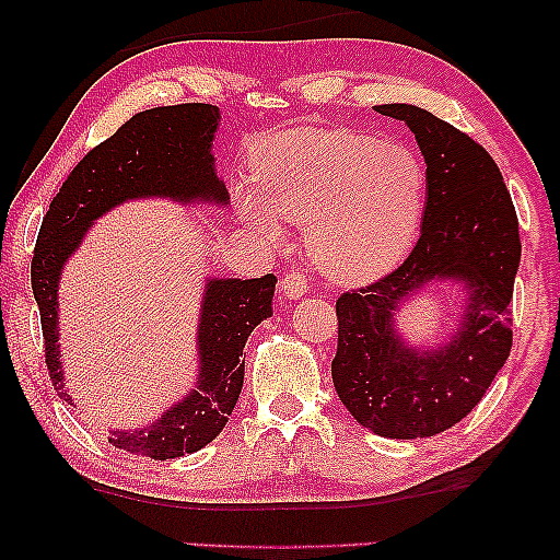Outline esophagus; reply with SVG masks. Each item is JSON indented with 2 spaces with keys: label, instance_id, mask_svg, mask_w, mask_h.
<instances>
[{
  "label": "esophagus",
  "instance_id": "1",
  "mask_svg": "<svg viewBox=\"0 0 560 560\" xmlns=\"http://www.w3.org/2000/svg\"><path fill=\"white\" fill-rule=\"evenodd\" d=\"M280 290H282V295L290 298V301H298V298H303L305 293H308V280H305V275L290 270L285 278H282Z\"/></svg>",
  "mask_w": 560,
  "mask_h": 560
}]
</instances>
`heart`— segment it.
I'll use <instances>...</instances> for the list:
<instances>
[{
	"instance_id": "obj_1",
	"label": "heart",
	"mask_w": 560,
	"mask_h": 560,
	"mask_svg": "<svg viewBox=\"0 0 560 560\" xmlns=\"http://www.w3.org/2000/svg\"><path fill=\"white\" fill-rule=\"evenodd\" d=\"M255 188L234 194L257 234L282 240V219L308 224L318 272L341 285L395 270L416 242L428 173L405 144L354 129H285L252 150Z\"/></svg>"
}]
</instances>
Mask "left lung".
Here are the masks:
<instances>
[{"instance_id": "1", "label": "left lung", "mask_w": 560, "mask_h": 560, "mask_svg": "<svg viewBox=\"0 0 560 560\" xmlns=\"http://www.w3.org/2000/svg\"><path fill=\"white\" fill-rule=\"evenodd\" d=\"M374 112L405 121L423 152V226L395 272L336 301L331 377L359 425L385 439H428L469 416L510 357L517 213L500 167L469 135L412 104ZM439 281L465 293L463 318L443 345L416 348L396 313Z\"/></svg>"}]
</instances>
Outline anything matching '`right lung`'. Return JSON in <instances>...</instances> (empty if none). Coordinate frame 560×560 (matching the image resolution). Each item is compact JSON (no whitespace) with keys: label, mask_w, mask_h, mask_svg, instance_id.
I'll return each mask as SVG.
<instances>
[{"label":"right lung","mask_w":560,"mask_h":560,"mask_svg":"<svg viewBox=\"0 0 560 560\" xmlns=\"http://www.w3.org/2000/svg\"><path fill=\"white\" fill-rule=\"evenodd\" d=\"M221 114L211 104L158 106L135 114L109 140L73 167L50 201L33 255V293L40 308L45 362L60 400L73 405L60 362L58 282L68 257L104 213L127 201L167 198L180 206H229L211 144ZM275 275L255 280L206 278L194 389L158 420L135 431H112L114 448L165 462L209 446L224 431L244 382L242 351L255 326L272 316Z\"/></svg>","instance_id":"1"}]
</instances>
